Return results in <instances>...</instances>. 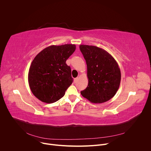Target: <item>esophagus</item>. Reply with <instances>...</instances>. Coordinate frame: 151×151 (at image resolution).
Segmentation results:
<instances>
[{
	"mask_svg": "<svg viewBox=\"0 0 151 151\" xmlns=\"http://www.w3.org/2000/svg\"><path fill=\"white\" fill-rule=\"evenodd\" d=\"M78 78H76L74 79V82L75 83H76L78 82Z\"/></svg>",
	"mask_w": 151,
	"mask_h": 151,
	"instance_id": "obj_1",
	"label": "esophagus"
}]
</instances>
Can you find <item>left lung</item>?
<instances>
[{"mask_svg":"<svg viewBox=\"0 0 151 151\" xmlns=\"http://www.w3.org/2000/svg\"><path fill=\"white\" fill-rule=\"evenodd\" d=\"M86 61L88 83L81 95L93 103L111 99L119 89L121 71L114 58L104 50L96 46L80 45Z\"/></svg>","mask_w":151,"mask_h":151,"instance_id":"left-lung-1","label":"left lung"}]
</instances>
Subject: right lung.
Masks as SVG:
<instances>
[{
	"mask_svg": "<svg viewBox=\"0 0 151 151\" xmlns=\"http://www.w3.org/2000/svg\"><path fill=\"white\" fill-rule=\"evenodd\" d=\"M76 45H51L36 55L28 74L30 88L42 102L52 103L63 97L73 82L70 67L66 60L74 52Z\"/></svg>",
	"mask_w": 151,
	"mask_h": 151,
	"instance_id": "add662e5",
	"label": "right lung"
}]
</instances>
